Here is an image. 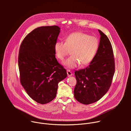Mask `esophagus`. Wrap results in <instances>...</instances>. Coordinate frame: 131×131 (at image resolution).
<instances>
[{
  "instance_id": "obj_1",
  "label": "esophagus",
  "mask_w": 131,
  "mask_h": 131,
  "mask_svg": "<svg viewBox=\"0 0 131 131\" xmlns=\"http://www.w3.org/2000/svg\"><path fill=\"white\" fill-rule=\"evenodd\" d=\"M67 76L68 77H70V76H71L72 75V72L70 70H67Z\"/></svg>"
}]
</instances>
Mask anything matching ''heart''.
<instances>
[{
    "label": "heart",
    "instance_id": "obj_1",
    "mask_svg": "<svg viewBox=\"0 0 131 131\" xmlns=\"http://www.w3.org/2000/svg\"><path fill=\"white\" fill-rule=\"evenodd\" d=\"M99 48V40L94 36L78 31L69 34L65 42L58 41L54 45L56 57L63 61L70 51L71 56L63 62L67 68H74L80 64L85 66L94 60Z\"/></svg>",
    "mask_w": 131,
    "mask_h": 131
}]
</instances>
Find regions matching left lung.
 <instances>
[{
    "mask_svg": "<svg viewBox=\"0 0 131 131\" xmlns=\"http://www.w3.org/2000/svg\"><path fill=\"white\" fill-rule=\"evenodd\" d=\"M99 48L95 57L85 68L74 72L77 83L74 97L81 104L89 105L100 100L109 90L115 73L113 48L101 30Z\"/></svg>",
    "mask_w": 131,
    "mask_h": 131,
    "instance_id": "1",
    "label": "left lung"
}]
</instances>
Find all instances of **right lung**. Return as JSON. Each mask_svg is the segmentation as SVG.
<instances>
[{"label": "right lung", "mask_w": 131, "mask_h": 131, "mask_svg": "<svg viewBox=\"0 0 131 131\" xmlns=\"http://www.w3.org/2000/svg\"><path fill=\"white\" fill-rule=\"evenodd\" d=\"M60 32L56 25L38 27L20 46L18 64L21 85L33 100L41 104L55 97L58 83L67 77L66 69L55 55L54 45Z\"/></svg>", "instance_id": "add662e5"}]
</instances>
